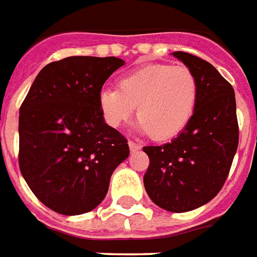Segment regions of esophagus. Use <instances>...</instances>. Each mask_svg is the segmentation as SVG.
<instances>
[{
  "instance_id": "34e87169",
  "label": "esophagus",
  "mask_w": 257,
  "mask_h": 257,
  "mask_svg": "<svg viewBox=\"0 0 257 257\" xmlns=\"http://www.w3.org/2000/svg\"><path fill=\"white\" fill-rule=\"evenodd\" d=\"M128 147H130V151H132V152H137V151L141 149V145L137 143H134V141H128Z\"/></svg>"
}]
</instances>
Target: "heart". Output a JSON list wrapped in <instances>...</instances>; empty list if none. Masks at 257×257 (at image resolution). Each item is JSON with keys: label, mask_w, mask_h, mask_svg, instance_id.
I'll return each instance as SVG.
<instances>
[{"label": "heart", "mask_w": 257, "mask_h": 257, "mask_svg": "<svg viewBox=\"0 0 257 257\" xmlns=\"http://www.w3.org/2000/svg\"><path fill=\"white\" fill-rule=\"evenodd\" d=\"M199 84L188 67L149 63L121 76L116 88L99 92V108L112 127L130 119L137 106L138 132L169 140L185 128L195 113Z\"/></svg>", "instance_id": "heart-1"}]
</instances>
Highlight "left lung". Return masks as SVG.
<instances>
[{"instance_id": "8db88e82", "label": "left lung", "mask_w": 257, "mask_h": 257, "mask_svg": "<svg viewBox=\"0 0 257 257\" xmlns=\"http://www.w3.org/2000/svg\"><path fill=\"white\" fill-rule=\"evenodd\" d=\"M173 55L195 74V113L172 143L144 147L149 166L144 185L158 206L174 213L194 210L219 194L238 148L232 85L209 62L188 52Z\"/></svg>"}]
</instances>
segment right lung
I'll list each match as a JSON object with an SVG mask.
<instances>
[{"instance_id":"add662e5","label":"right lung","mask_w":257,"mask_h":257,"mask_svg":"<svg viewBox=\"0 0 257 257\" xmlns=\"http://www.w3.org/2000/svg\"><path fill=\"white\" fill-rule=\"evenodd\" d=\"M124 65L114 56H69L37 74L19 110V167L33 194L54 212L76 216L106 196L110 176L130 155L105 123L99 92Z\"/></svg>"}]
</instances>
